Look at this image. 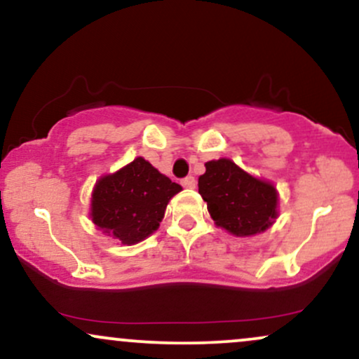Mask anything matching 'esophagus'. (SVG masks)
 I'll use <instances>...</instances> for the list:
<instances>
[{
	"label": "esophagus",
	"instance_id": "1",
	"mask_svg": "<svg viewBox=\"0 0 359 359\" xmlns=\"http://www.w3.org/2000/svg\"><path fill=\"white\" fill-rule=\"evenodd\" d=\"M180 184H182L185 189H196V179H194L192 175L185 177V179L180 180Z\"/></svg>",
	"mask_w": 359,
	"mask_h": 359
}]
</instances>
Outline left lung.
Wrapping results in <instances>:
<instances>
[{
    "mask_svg": "<svg viewBox=\"0 0 359 359\" xmlns=\"http://www.w3.org/2000/svg\"><path fill=\"white\" fill-rule=\"evenodd\" d=\"M199 194L214 222L236 236L265 231L277 217L273 185L246 174L228 158L205 163V174L199 177Z\"/></svg>",
    "mask_w": 359,
    "mask_h": 359,
    "instance_id": "8db88e82",
    "label": "left lung"
}]
</instances>
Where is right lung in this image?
Returning a JSON list of instances; mask_svg holds the SVG:
<instances>
[{"label":"right lung","instance_id":"obj_1","mask_svg":"<svg viewBox=\"0 0 359 359\" xmlns=\"http://www.w3.org/2000/svg\"><path fill=\"white\" fill-rule=\"evenodd\" d=\"M180 191L179 184L138 156L96 184L90 216L102 233L135 245L158 228L168 201Z\"/></svg>","mask_w":359,"mask_h":359}]
</instances>
